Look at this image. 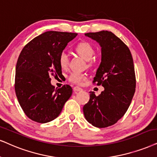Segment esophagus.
Segmentation results:
<instances>
[{"mask_svg":"<svg viewBox=\"0 0 157 157\" xmlns=\"http://www.w3.org/2000/svg\"><path fill=\"white\" fill-rule=\"evenodd\" d=\"M73 90H74L75 92H78V91H82V89L78 86H75L74 87V88H73Z\"/></svg>","mask_w":157,"mask_h":157,"instance_id":"esophagus-1","label":"esophagus"}]
</instances>
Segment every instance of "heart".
Instances as JSON below:
<instances>
[{"label": "heart", "mask_w": 157, "mask_h": 157, "mask_svg": "<svg viewBox=\"0 0 157 157\" xmlns=\"http://www.w3.org/2000/svg\"><path fill=\"white\" fill-rule=\"evenodd\" d=\"M75 51L80 55L85 60L90 61L95 54V50L90 43L88 42H81L75 46ZM68 56L65 52L61 53L59 57V63L61 68L66 69L68 66ZM85 75L77 72H73L69 75L68 80L70 82L79 84L85 79Z\"/></svg>", "instance_id": "b5f03b06"}]
</instances>
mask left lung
I'll list each match as a JSON object with an SVG mask.
<instances>
[{
	"instance_id": "8db88e82",
	"label": "left lung",
	"mask_w": 157,
	"mask_h": 157,
	"mask_svg": "<svg viewBox=\"0 0 157 157\" xmlns=\"http://www.w3.org/2000/svg\"><path fill=\"white\" fill-rule=\"evenodd\" d=\"M101 47V62L93 82L104 88L96 96L90 92V100L83 106L85 117L96 128L113 125L124 116L136 91V74L128 47L109 31L85 33Z\"/></svg>"
}]
</instances>
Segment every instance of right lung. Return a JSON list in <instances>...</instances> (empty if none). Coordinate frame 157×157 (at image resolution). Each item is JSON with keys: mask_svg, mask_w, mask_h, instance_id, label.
I'll use <instances>...</instances> for the list:
<instances>
[{"mask_svg": "<svg viewBox=\"0 0 157 157\" xmlns=\"http://www.w3.org/2000/svg\"><path fill=\"white\" fill-rule=\"evenodd\" d=\"M77 33L48 31L29 42L21 51L16 66L15 92L18 101L30 120L39 123L57 117L72 88H55L51 77L62 75L59 57Z\"/></svg>", "mask_w": 157, "mask_h": 157, "instance_id": "1", "label": "right lung"}]
</instances>
